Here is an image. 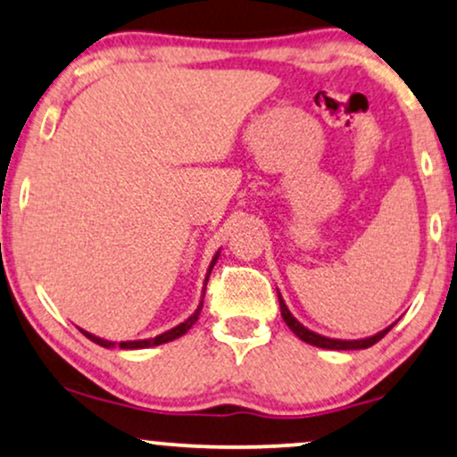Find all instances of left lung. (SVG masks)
Instances as JSON below:
<instances>
[{"label":"left lung","instance_id":"8db88e82","mask_svg":"<svg viewBox=\"0 0 457 457\" xmlns=\"http://www.w3.org/2000/svg\"><path fill=\"white\" fill-rule=\"evenodd\" d=\"M278 302H280V314H282V319H285L287 327L291 328V331L295 333L297 337L302 339V342L310 344V345H316V348H325V350H365V348H371L373 344H378L379 339H382L384 335L396 325V322H392V325L386 327L384 331L375 333V335H371V337H365V339H333V337H325V335L310 331L308 327H303L302 322H299L295 316L291 314V310L287 308L285 299H282L280 293H278Z\"/></svg>","mask_w":457,"mask_h":457}]
</instances>
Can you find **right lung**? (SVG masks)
<instances>
[{"instance_id": "add662e5", "label": "right lung", "mask_w": 457, "mask_h": 457, "mask_svg": "<svg viewBox=\"0 0 457 457\" xmlns=\"http://www.w3.org/2000/svg\"><path fill=\"white\" fill-rule=\"evenodd\" d=\"M219 253H221V251H217V255L212 257V262H211V265H209V271H206V278H204V288H202V297H204V291H206V282H209V276H211V270H212V265L217 263V259H219ZM200 312H202V299H200L198 308H195L194 314L189 316L187 320H183L181 325H177V327L169 328V331H164V333L155 335V337H149V339H135V342H120V344H115V342H109V339L96 337V335H92V333H88V331H84V328H79V331H82V333L86 335V337L90 339V342L99 344V345H103V348H115V345H120V348H122V350H143V348H152V345H162V344H169V342H172V339H177V337H181V335H186V333L189 331V328H192V327L195 325V320H198Z\"/></svg>"}]
</instances>
